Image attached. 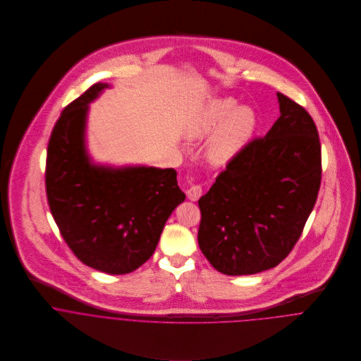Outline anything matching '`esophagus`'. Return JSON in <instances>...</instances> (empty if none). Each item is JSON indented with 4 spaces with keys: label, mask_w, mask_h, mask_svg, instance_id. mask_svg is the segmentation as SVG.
Listing matches in <instances>:
<instances>
[{
    "label": "esophagus",
    "mask_w": 361,
    "mask_h": 361,
    "mask_svg": "<svg viewBox=\"0 0 361 361\" xmlns=\"http://www.w3.org/2000/svg\"><path fill=\"white\" fill-rule=\"evenodd\" d=\"M186 196L189 200L192 202H197L202 196H203V188L200 185H193L189 188V190L186 192Z\"/></svg>",
    "instance_id": "esophagus-1"
}]
</instances>
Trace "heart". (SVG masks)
I'll return each mask as SVG.
<instances>
[{"label":"heart","instance_id":"obj_1","mask_svg":"<svg viewBox=\"0 0 361 361\" xmlns=\"http://www.w3.org/2000/svg\"><path fill=\"white\" fill-rule=\"evenodd\" d=\"M233 99H215L200 106L186 122L185 136L207 143V158L212 165H226L250 140L256 129V114L250 106L236 108Z\"/></svg>","mask_w":361,"mask_h":361}]
</instances>
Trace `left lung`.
I'll list each match as a JSON object with an SVG mask.
<instances>
[{
	"instance_id": "1",
	"label": "left lung",
	"mask_w": 361,
	"mask_h": 361,
	"mask_svg": "<svg viewBox=\"0 0 361 361\" xmlns=\"http://www.w3.org/2000/svg\"><path fill=\"white\" fill-rule=\"evenodd\" d=\"M279 118L243 147L200 197L199 246L225 275L276 267L299 240L321 185V145L309 112L276 93Z\"/></svg>"
}]
</instances>
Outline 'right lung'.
I'll return each instance as SVG.
<instances>
[{
	"mask_svg": "<svg viewBox=\"0 0 361 361\" xmlns=\"http://www.w3.org/2000/svg\"><path fill=\"white\" fill-rule=\"evenodd\" d=\"M108 87L93 85L62 111L49 142L46 190L73 255L97 271L122 275L153 256L166 219L186 196L172 168L92 161L86 147L89 104Z\"/></svg>",
	"mask_w": 361,
	"mask_h": 361,
	"instance_id": "add662e5",
	"label": "right lung"
}]
</instances>
